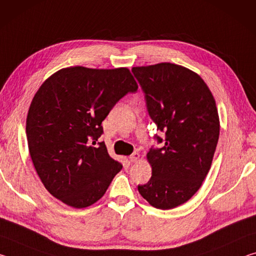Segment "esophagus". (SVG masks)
<instances>
[{
    "instance_id": "1",
    "label": "esophagus",
    "mask_w": 256,
    "mask_h": 256,
    "mask_svg": "<svg viewBox=\"0 0 256 256\" xmlns=\"http://www.w3.org/2000/svg\"><path fill=\"white\" fill-rule=\"evenodd\" d=\"M138 158H140V154H138V152H133V154L128 157L130 162H136Z\"/></svg>"
}]
</instances>
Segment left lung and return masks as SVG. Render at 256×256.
Segmentation results:
<instances>
[{"mask_svg": "<svg viewBox=\"0 0 256 256\" xmlns=\"http://www.w3.org/2000/svg\"><path fill=\"white\" fill-rule=\"evenodd\" d=\"M132 73L150 118L164 132V138L154 136L162 148L151 146L146 154L152 176L138 190L157 209H172L196 193L210 170L220 131L214 98L200 76L176 64L133 68Z\"/></svg>", "mask_w": 256, "mask_h": 256, "instance_id": "obj_1", "label": "left lung"}]
</instances>
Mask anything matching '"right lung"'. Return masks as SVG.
Segmentation results:
<instances>
[{"instance_id": "obj_1", "label": "right lung", "mask_w": 256, "mask_h": 256, "mask_svg": "<svg viewBox=\"0 0 256 256\" xmlns=\"http://www.w3.org/2000/svg\"><path fill=\"white\" fill-rule=\"evenodd\" d=\"M138 84L128 68H66L50 76L30 105L26 133L38 176L66 204L81 209L97 202L122 164L97 142L102 120Z\"/></svg>"}]
</instances>
